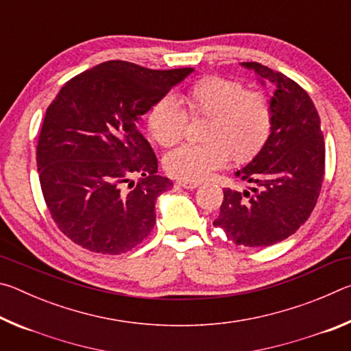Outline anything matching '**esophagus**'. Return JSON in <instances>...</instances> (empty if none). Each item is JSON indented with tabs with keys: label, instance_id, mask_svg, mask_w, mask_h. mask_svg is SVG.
Masks as SVG:
<instances>
[{
	"label": "esophagus",
	"instance_id": "obj_1",
	"mask_svg": "<svg viewBox=\"0 0 351 351\" xmlns=\"http://www.w3.org/2000/svg\"><path fill=\"white\" fill-rule=\"evenodd\" d=\"M178 186H181V187H184V189L192 190V189H197V187L199 186V182H192V181H184V180H180V181H178Z\"/></svg>",
	"mask_w": 351,
	"mask_h": 351
}]
</instances>
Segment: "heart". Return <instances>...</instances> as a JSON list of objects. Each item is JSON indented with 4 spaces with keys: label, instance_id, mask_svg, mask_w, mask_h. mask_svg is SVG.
Masks as SVG:
<instances>
[{
    "label": "heart",
    "instance_id": "heart-1",
    "mask_svg": "<svg viewBox=\"0 0 351 351\" xmlns=\"http://www.w3.org/2000/svg\"><path fill=\"white\" fill-rule=\"evenodd\" d=\"M182 104L165 94L148 112L152 138L164 148L182 139L187 114L209 117L204 144H187L165 156V170L178 180L198 182L224 167L230 156L243 164L254 159L268 142L274 110L263 91L245 90L239 80L207 75L193 82L182 94Z\"/></svg>",
    "mask_w": 351,
    "mask_h": 351
}]
</instances>
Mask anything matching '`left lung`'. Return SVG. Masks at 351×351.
<instances>
[{"instance_id": "left-lung-1", "label": "left lung", "mask_w": 351, "mask_h": 351, "mask_svg": "<svg viewBox=\"0 0 351 351\" xmlns=\"http://www.w3.org/2000/svg\"><path fill=\"white\" fill-rule=\"evenodd\" d=\"M243 66L274 83V125L257 156L237 171L254 187L224 189L213 226L235 245L266 247L293 235L316 207L325 175V142L316 106L299 83L260 63Z\"/></svg>"}]
</instances>
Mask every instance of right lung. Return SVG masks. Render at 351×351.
Segmentation results:
<instances>
[{
  "label": "right lung",
  "instance_id": "1",
  "mask_svg": "<svg viewBox=\"0 0 351 351\" xmlns=\"http://www.w3.org/2000/svg\"><path fill=\"white\" fill-rule=\"evenodd\" d=\"M192 71L110 60L68 80L47 106L40 186L54 223L75 245L119 255L150 235L156 198L173 182L156 175V154L136 122Z\"/></svg>",
  "mask_w": 351,
  "mask_h": 351
}]
</instances>
